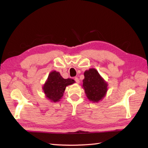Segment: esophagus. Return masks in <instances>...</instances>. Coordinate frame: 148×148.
<instances>
[{"label":"esophagus","mask_w":148,"mask_h":148,"mask_svg":"<svg viewBox=\"0 0 148 148\" xmlns=\"http://www.w3.org/2000/svg\"><path fill=\"white\" fill-rule=\"evenodd\" d=\"M74 80H75V81H76L77 83H79V78H78V77H75L74 78Z\"/></svg>","instance_id":"obj_1"}]
</instances>
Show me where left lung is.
<instances>
[{
  "label": "left lung",
  "mask_w": 148,
  "mask_h": 148,
  "mask_svg": "<svg viewBox=\"0 0 148 148\" xmlns=\"http://www.w3.org/2000/svg\"><path fill=\"white\" fill-rule=\"evenodd\" d=\"M83 86L86 95L91 101L99 102L105 96L108 84L95 69H90L84 73Z\"/></svg>",
  "instance_id": "obj_1"
}]
</instances>
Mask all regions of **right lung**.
<instances>
[{
    "mask_svg": "<svg viewBox=\"0 0 148 148\" xmlns=\"http://www.w3.org/2000/svg\"><path fill=\"white\" fill-rule=\"evenodd\" d=\"M74 83V79H64L59 72L53 71L49 74L48 80L43 86V90L47 98L54 102H58L64 95L66 86Z\"/></svg>",
    "mask_w": 148,
    "mask_h": 148,
    "instance_id": "1",
    "label": "right lung"
}]
</instances>
